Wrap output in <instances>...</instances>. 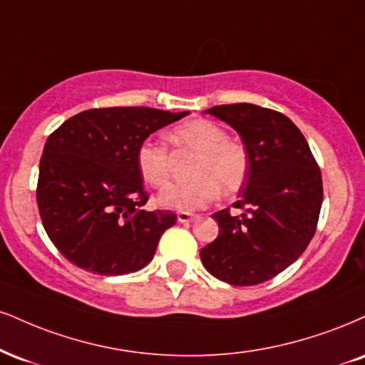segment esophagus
I'll use <instances>...</instances> for the list:
<instances>
[{"label": "esophagus", "mask_w": 365, "mask_h": 365, "mask_svg": "<svg viewBox=\"0 0 365 365\" xmlns=\"http://www.w3.org/2000/svg\"><path fill=\"white\" fill-rule=\"evenodd\" d=\"M177 219L178 222H183V225H188V222H194L197 216L195 214H190V212H178L177 214Z\"/></svg>", "instance_id": "34e87169"}]
</instances>
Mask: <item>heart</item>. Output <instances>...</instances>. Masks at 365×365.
<instances>
[{"label":"heart","mask_w":365,"mask_h":365,"mask_svg":"<svg viewBox=\"0 0 365 365\" xmlns=\"http://www.w3.org/2000/svg\"><path fill=\"white\" fill-rule=\"evenodd\" d=\"M170 140L177 149L195 151L190 182L171 183L158 195V204L165 209L192 212L204 209L219 195L236 194L248 177L250 160L243 144L227 138L216 122L194 118L175 127ZM135 166L144 183L163 187L170 175V155L163 144L146 139L135 151Z\"/></svg>","instance_id":"obj_1"}]
</instances>
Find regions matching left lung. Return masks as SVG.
<instances>
[{
    "instance_id": "8db88e82",
    "label": "left lung",
    "mask_w": 365,
    "mask_h": 365,
    "mask_svg": "<svg viewBox=\"0 0 365 365\" xmlns=\"http://www.w3.org/2000/svg\"><path fill=\"white\" fill-rule=\"evenodd\" d=\"M230 124L248 153V177L232 207L212 214L217 238L200 250L209 274L231 285L270 280L301 257L318 225L322 171L308 140L284 113L253 103L205 110Z\"/></svg>"
}]
</instances>
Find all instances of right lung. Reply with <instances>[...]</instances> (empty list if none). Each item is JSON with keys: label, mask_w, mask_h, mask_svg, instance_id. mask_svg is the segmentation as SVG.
<instances>
[{"label": "right lung", "mask_w": 365, "mask_h": 365, "mask_svg": "<svg viewBox=\"0 0 365 365\" xmlns=\"http://www.w3.org/2000/svg\"><path fill=\"white\" fill-rule=\"evenodd\" d=\"M148 107L91 108L49 135L38 166L37 205L54 247L80 269L124 275L146 267L170 210H144L148 195L135 166L139 144L185 117Z\"/></svg>", "instance_id": "obj_1"}]
</instances>
